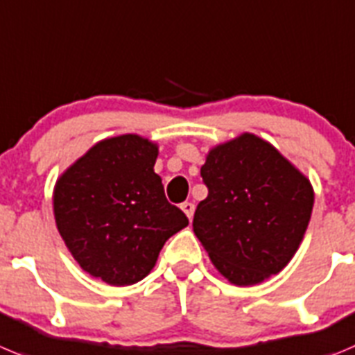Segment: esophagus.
Listing matches in <instances>:
<instances>
[{"instance_id":"obj_1","label":"esophagus","mask_w":355,"mask_h":355,"mask_svg":"<svg viewBox=\"0 0 355 355\" xmlns=\"http://www.w3.org/2000/svg\"><path fill=\"white\" fill-rule=\"evenodd\" d=\"M180 209L184 210V214L189 217V221H191L194 216V203H191V201H184V203L180 205Z\"/></svg>"}]
</instances>
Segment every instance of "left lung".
Listing matches in <instances>:
<instances>
[{"instance_id":"left-lung-1","label":"left lung","mask_w":355,"mask_h":355,"mask_svg":"<svg viewBox=\"0 0 355 355\" xmlns=\"http://www.w3.org/2000/svg\"><path fill=\"white\" fill-rule=\"evenodd\" d=\"M201 178L209 196L198 203L193 230L216 269L239 286L285 269L311 217L308 178L248 132L210 150Z\"/></svg>"}]
</instances>
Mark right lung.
Listing matches in <instances>:
<instances>
[{
    "mask_svg": "<svg viewBox=\"0 0 355 355\" xmlns=\"http://www.w3.org/2000/svg\"><path fill=\"white\" fill-rule=\"evenodd\" d=\"M157 145L123 134L92 146L54 185V219L81 269L125 286L154 269L162 245L189 225L154 171Z\"/></svg>",
    "mask_w": 355,
    "mask_h": 355,
    "instance_id": "1",
    "label": "right lung"
}]
</instances>
